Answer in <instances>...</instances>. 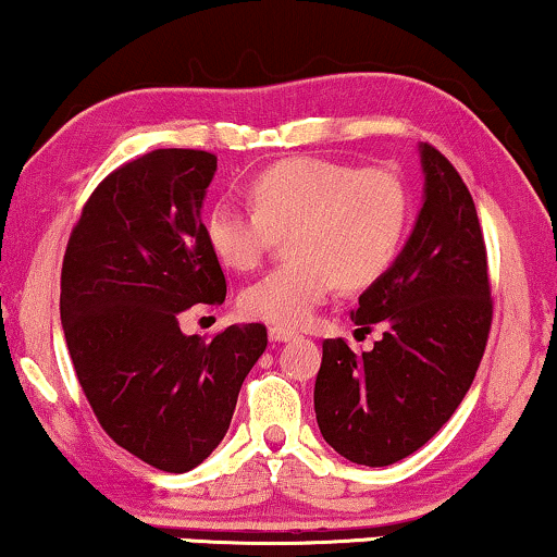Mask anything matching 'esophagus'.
<instances>
[{
	"mask_svg": "<svg viewBox=\"0 0 557 557\" xmlns=\"http://www.w3.org/2000/svg\"><path fill=\"white\" fill-rule=\"evenodd\" d=\"M269 337H271V342H292L296 337V332L288 330V326L273 324V326H269Z\"/></svg>",
	"mask_w": 557,
	"mask_h": 557,
	"instance_id": "1",
	"label": "esophagus"
}]
</instances>
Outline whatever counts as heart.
Masks as SVG:
<instances>
[{
	"label": "heart",
	"instance_id": "obj_1",
	"mask_svg": "<svg viewBox=\"0 0 557 557\" xmlns=\"http://www.w3.org/2000/svg\"><path fill=\"white\" fill-rule=\"evenodd\" d=\"M253 208L218 202L208 240L233 271H253L288 235L292 261L276 265L240 296L248 317L304 326L339 284L377 281L400 253L410 197L393 170L324 157H294L263 170L250 185Z\"/></svg>",
	"mask_w": 557,
	"mask_h": 557
}]
</instances>
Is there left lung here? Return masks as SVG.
<instances>
[{"instance_id": "1", "label": "left lung", "mask_w": 557, "mask_h": 557, "mask_svg": "<svg viewBox=\"0 0 557 557\" xmlns=\"http://www.w3.org/2000/svg\"><path fill=\"white\" fill-rule=\"evenodd\" d=\"M425 200L391 269L360 296L352 322L383 326L370 352L324 339L314 410L326 444L387 467L436 436L474 383L492 330V284L474 200L456 166L421 144Z\"/></svg>"}]
</instances>
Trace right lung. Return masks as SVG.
Wrapping results in <instances>:
<instances>
[{"label":"right lung","mask_w":557,"mask_h":557,"mask_svg":"<svg viewBox=\"0 0 557 557\" xmlns=\"http://www.w3.org/2000/svg\"><path fill=\"white\" fill-rule=\"evenodd\" d=\"M218 157L154 149L121 164L83 205L60 273L75 375L121 448L182 474L212 454L240 385L269 345L263 324L185 337L180 317L225 301L200 220Z\"/></svg>","instance_id":"add662e5"}]
</instances>
